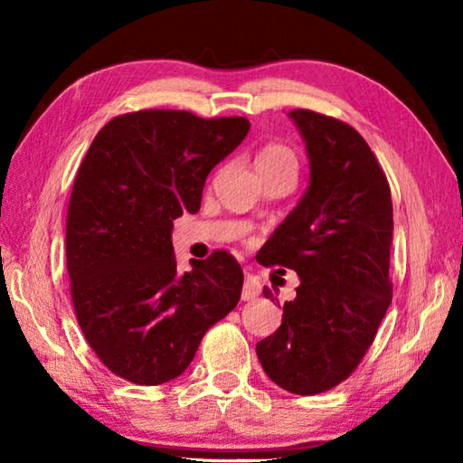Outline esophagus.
Instances as JSON below:
<instances>
[{
	"instance_id": "1",
	"label": "esophagus",
	"mask_w": 463,
	"mask_h": 463,
	"mask_svg": "<svg viewBox=\"0 0 463 463\" xmlns=\"http://www.w3.org/2000/svg\"><path fill=\"white\" fill-rule=\"evenodd\" d=\"M261 294V284L253 273H245V284H242V300H255Z\"/></svg>"
}]
</instances>
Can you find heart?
Masks as SVG:
<instances>
[{
  "label": "heart",
  "mask_w": 463,
  "mask_h": 463,
  "mask_svg": "<svg viewBox=\"0 0 463 463\" xmlns=\"http://www.w3.org/2000/svg\"><path fill=\"white\" fill-rule=\"evenodd\" d=\"M257 171L276 169V167H294L296 169V155L289 146L279 143L265 145L255 156Z\"/></svg>",
  "instance_id": "heart-1"
}]
</instances>
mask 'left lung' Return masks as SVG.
<instances>
[{
    "instance_id": "8db88e82",
    "label": "left lung",
    "mask_w": 463,
    "mask_h": 463,
    "mask_svg": "<svg viewBox=\"0 0 463 463\" xmlns=\"http://www.w3.org/2000/svg\"><path fill=\"white\" fill-rule=\"evenodd\" d=\"M289 118L307 143L310 184L261 263L294 269L300 286L257 357L279 388L312 396L347 380L373 343L392 302L394 218L388 179L355 128L312 109Z\"/></svg>"
}]
</instances>
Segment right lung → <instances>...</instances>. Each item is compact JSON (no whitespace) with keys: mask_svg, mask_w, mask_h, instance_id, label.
Here are the masks:
<instances>
[{"mask_svg":"<svg viewBox=\"0 0 463 463\" xmlns=\"http://www.w3.org/2000/svg\"><path fill=\"white\" fill-rule=\"evenodd\" d=\"M241 116L140 109L101 128L77 171L67 269L85 341L140 386L182 375L202 336L237 307L242 269L226 250L177 271L171 229L198 213L206 177L247 137Z\"/></svg>","mask_w":463,"mask_h":463,"instance_id":"obj_1","label":"right lung"}]
</instances>
